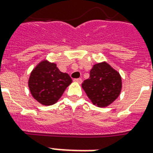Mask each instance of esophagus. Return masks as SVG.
<instances>
[{
	"instance_id": "obj_1",
	"label": "esophagus",
	"mask_w": 153,
	"mask_h": 153,
	"mask_svg": "<svg viewBox=\"0 0 153 153\" xmlns=\"http://www.w3.org/2000/svg\"><path fill=\"white\" fill-rule=\"evenodd\" d=\"M74 82H76V83H82V79H80V78H79V79H74Z\"/></svg>"
}]
</instances>
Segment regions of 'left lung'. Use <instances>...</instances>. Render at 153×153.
<instances>
[{
  "label": "left lung",
  "mask_w": 153,
  "mask_h": 153,
  "mask_svg": "<svg viewBox=\"0 0 153 153\" xmlns=\"http://www.w3.org/2000/svg\"><path fill=\"white\" fill-rule=\"evenodd\" d=\"M121 77L106 62L94 65L90 76L82 83V88L92 102L105 107L112 103L121 91Z\"/></svg>",
  "instance_id": "8db88e82"
}]
</instances>
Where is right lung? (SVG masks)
<instances>
[{
  "mask_svg": "<svg viewBox=\"0 0 153 153\" xmlns=\"http://www.w3.org/2000/svg\"><path fill=\"white\" fill-rule=\"evenodd\" d=\"M71 82L70 75L60 72L56 64L44 60L32 71L28 87L38 102L51 106L60 99Z\"/></svg>",
  "mask_w": 153,
  "mask_h": 153,
  "instance_id": "right-lung-1",
  "label": "right lung"
}]
</instances>
